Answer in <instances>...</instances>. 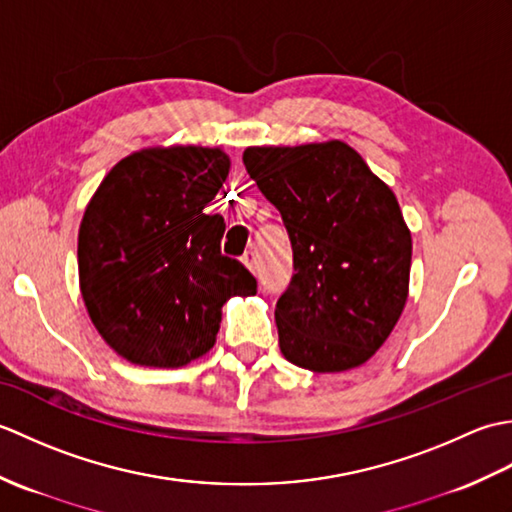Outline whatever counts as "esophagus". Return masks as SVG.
Listing matches in <instances>:
<instances>
[{"instance_id":"obj_1","label":"esophagus","mask_w":512,"mask_h":512,"mask_svg":"<svg viewBox=\"0 0 512 512\" xmlns=\"http://www.w3.org/2000/svg\"><path fill=\"white\" fill-rule=\"evenodd\" d=\"M242 262L255 273V270L259 268V255H257V250H253V248L246 250L244 257H242Z\"/></svg>"}]
</instances>
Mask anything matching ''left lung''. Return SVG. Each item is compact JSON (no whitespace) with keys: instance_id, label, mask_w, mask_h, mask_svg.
I'll return each instance as SVG.
<instances>
[{"instance_id":"1","label":"left lung","mask_w":512,"mask_h":512,"mask_svg":"<svg viewBox=\"0 0 512 512\" xmlns=\"http://www.w3.org/2000/svg\"><path fill=\"white\" fill-rule=\"evenodd\" d=\"M244 165L292 246L295 275L275 308L281 352L312 372L363 365L407 301L411 235L396 195L341 140L248 147Z\"/></svg>"}]
</instances>
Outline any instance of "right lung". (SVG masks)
<instances>
[{
    "mask_svg": "<svg viewBox=\"0 0 512 512\" xmlns=\"http://www.w3.org/2000/svg\"><path fill=\"white\" fill-rule=\"evenodd\" d=\"M228 176L220 149H143L107 173L79 231L81 295L110 347L182 367L215 343L231 295L257 279L222 255L224 217L204 211Z\"/></svg>",
    "mask_w": 512,
    "mask_h": 512,
    "instance_id": "1",
    "label": "right lung"
}]
</instances>
